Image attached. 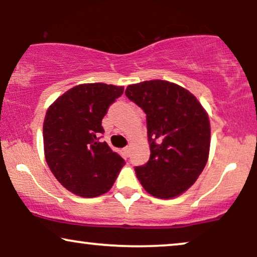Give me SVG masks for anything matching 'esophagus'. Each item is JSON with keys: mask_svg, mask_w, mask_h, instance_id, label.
<instances>
[{"mask_svg": "<svg viewBox=\"0 0 257 257\" xmlns=\"http://www.w3.org/2000/svg\"><path fill=\"white\" fill-rule=\"evenodd\" d=\"M124 153H125V156L126 157H128L130 156V146H126V147H124Z\"/></svg>", "mask_w": 257, "mask_h": 257, "instance_id": "esophagus-1", "label": "esophagus"}]
</instances>
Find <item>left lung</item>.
<instances>
[{"instance_id": "8db88e82", "label": "left lung", "mask_w": 257, "mask_h": 257, "mask_svg": "<svg viewBox=\"0 0 257 257\" xmlns=\"http://www.w3.org/2000/svg\"><path fill=\"white\" fill-rule=\"evenodd\" d=\"M125 94L146 113L151 156L135 168L137 178L156 198L182 194L208 160L210 125L206 111L189 91L167 80L132 84Z\"/></svg>"}]
</instances>
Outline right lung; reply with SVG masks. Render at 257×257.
Instances as JSON below:
<instances>
[{"label": "right lung", "instance_id": "1", "mask_svg": "<svg viewBox=\"0 0 257 257\" xmlns=\"http://www.w3.org/2000/svg\"><path fill=\"white\" fill-rule=\"evenodd\" d=\"M124 87L80 84L58 97L43 124L44 154L59 184L73 194L94 198L110 191L125 161L100 135L101 120Z\"/></svg>", "mask_w": 257, "mask_h": 257}]
</instances>
